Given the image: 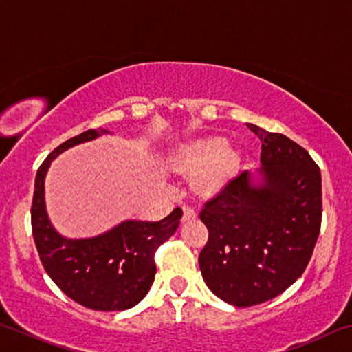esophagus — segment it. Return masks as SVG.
<instances>
[{
	"label": "esophagus",
	"mask_w": 352,
	"mask_h": 352,
	"mask_svg": "<svg viewBox=\"0 0 352 352\" xmlns=\"http://www.w3.org/2000/svg\"><path fill=\"white\" fill-rule=\"evenodd\" d=\"M197 217V214H195L194 210H190L188 206H183V217H182V222H189V220H194Z\"/></svg>",
	"instance_id": "esophagus-1"
}]
</instances>
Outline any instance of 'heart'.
<instances>
[{
  "mask_svg": "<svg viewBox=\"0 0 352 352\" xmlns=\"http://www.w3.org/2000/svg\"><path fill=\"white\" fill-rule=\"evenodd\" d=\"M242 155L219 136H197L172 147L166 157V169L190 177V190L200 200L222 195L239 174Z\"/></svg>",
  "mask_w": 352,
  "mask_h": 352,
  "instance_id": "b5f03b06",
  "label": "heart"
}]
</instances>
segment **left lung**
<instances>
[{
  "mask_svg": "<svg viewBox=\"0 0 352 352\" xmlns=\"http://www.w3.org/2000/svg\"><path fill=\"white\" fill-rule=\"evenodd\" d=\"M262 142L261 169L242 172L206 201L210 231L201 276L228 305L248 307L281 295L302 275L321 226V174L306 148L287 136L247 124Z\"/></svg>",
  "mask_w": 352,
  "mask_h": 352,
  "instance_id": "obj_1",
  "label": "left lung"
}]
</instances>
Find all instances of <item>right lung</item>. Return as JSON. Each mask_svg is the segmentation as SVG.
Masks as SVG:
<instances>
[{"label":"right lung","instance_id":"add662e5","mask_svg":"<svg viewBox=\"0 0 352 352\" xmlns=\"http://www.w3.org/2000/svg\"><path fill=\"white\" fill-rule=\"evenodd\" d=\"M110 133L91 129L54 148L37 170L31 208L35 247L47 275L71 300L93 311H126L147 295L157 273L155 252L175 233L183 211L175 208L160 222L124 220L105 233L68 239L46 212L45 178L52 160L82 142Z\"/></svg>","mask_w":352,"mask_h":352}]
</instances>
